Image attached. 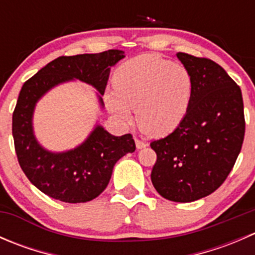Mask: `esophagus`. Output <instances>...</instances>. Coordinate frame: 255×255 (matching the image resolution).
<instances>
[{
	"label": "esophagus",
	"mask_w": 255,
	"mask_h": 255,
	"mask_svg": "<svg viewBox=\"0 0 255 255\" xmlns=\"http://www.w3.org/2000/svg\"><path fill=\"white\" fill-rule=\"evenodd\" d=\"M135 146H137V149H143V148H145V146H148V143H145V142H143V140L135 138Z\"/></svg>",
	"instance_id": "34e87169"
}]
</instances>
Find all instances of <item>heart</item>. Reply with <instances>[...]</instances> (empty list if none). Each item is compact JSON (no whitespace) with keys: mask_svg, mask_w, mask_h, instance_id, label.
Listing matches in <instances>:
<instances>
[{"mask_svg":"<svg viewBox=\"0 0 255 255\" xmlns=\"http://www.w3.org/2000/svg\"><path fill=\"white\" fill-rule=\"evenodd\" d=\"M105 94L109 111L121 121L135 120L145 134L164 137L175 130L189 110L194 89L190 71L158 54H142L123 63Z\"/></svg>","mask_w":255,"mask_h":255,"instance_id":"heart-1","label":"heart"}]
</instances>
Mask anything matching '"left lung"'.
I'll list each match as a JSON object with an SVG mask.
<instances>
[{
  "instance_id": "left-lung-1",
  "label": "left lung",
  "mask_w": 255,
  "mask_h": 255,
  "mask_svg": "<svg viewBox=\"0 0 255 255\" xmlns=\"http://www.w3.org/2000/svg\"><path fill=\"white\" fill-rule=\"evenodd\" d=\"M194 81L179 127L150 143L156 153L151 182L174 202H192L218 189L232 170L244 139L242 91L225 69L206 58L176 54Z\"/></svg>"
}]
</instances>
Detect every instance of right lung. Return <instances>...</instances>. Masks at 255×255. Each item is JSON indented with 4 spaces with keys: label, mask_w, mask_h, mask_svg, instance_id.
Returning <instances> with one entry per match:
<instances>
[{
    "label": "right lung",
    "mask_w": 255,
    "mask_h": 255,
    "mask_svg": "<svg viewBox=\"0 0 255 255\" xmlns=\"http://www.w3.org/2000/svg\"><path fill=\"white\" fill-rule=\"evenodd\" d=\"M125 56V51L118 49L60 56L22 86L12 117L18 163L29 181L48 196L69 204L96 199L109 185L115 164L123 155L135 150L132 134L116 137L101 125H96L78 146L51 151L38 142L33 127L38 101L58 85L74 80L94 87L100 106L104 109L102 96L110 71Z\"/></svg>",
    "instance_id": "add662e5"
}]
</instances>
